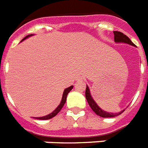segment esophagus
<instances>
[{
    "label": "esophagus",
    "mask_w": 148,
    "mask_h": 148,
    "mask_svg": "<svg viewBox=\"0 0 148 148\" xmlns=\"http://www.w3.org/2000/svg\"><path fill=\"white\" fill-rule=\"evenodd\" d=\"M75 80L77 81H83L84 80V77L83 76H81V75H77V76L75 77Z\"/></svg>",
    "instance_id": "34e87169"
}]
</instances>
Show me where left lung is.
I'll return each instance as SVG.
<instances>
[{"label": "left lung", "mask_w": 148, "mask_h": 148, "mask_svg": "<svg viewBox=\"0 0 148 148\" xmlns=\"http://www.w3.org/2000/svg\"><path fill=\"white\" fill-rule=\"evenodd\" d=\"M114 41L116 43H126V44H128V45H131L132 46H135L134 44L130 38L126 36L125 34H124L121 32L120 31H114ZM85 96L86 99H87V101L89 103L90 108L92 109L93 111L95 112V114L97 115H99L100 117H116V116H118L124 112V110L120 111L119 113H109L107 112V111H104L103 110H102L101 108H99V106L97 105V103L95 102V100L92 98V96L90 95V89L88 88V86H87L86 88V91H85Z\"/></svg>", "instance_id": "left-lung-1"}]
</instances>
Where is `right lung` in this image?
Instances as JSON below:
<instances>
[{
  "instance_id": "right-lung-1",
  "label": "right lung",
  "mask_w": 148,
  "mask_h": 148,
  "mask_svg": "<svg viewBox=\"0 0 148 148\" xmlns=\"http://www.w3.org/2000/svg\"><path fill=\"white\" fill-rule=\"evenodd\" d=\"M32 35H34V34H29V35L26 36V37H25L24 39H22L21 41L24 40L25 39H27V38H29V37H31ZM72 88H73V86H71V87L66 88V89L64 90V93H63V96H62V99H61V101H60V104L58 106V108H56L55 110H53V112L51 113L50 114L46 115V116H44V117H34V118H36V119H39V120H48V119H51V118H52V117H55L56 115L58 114V113L60 112V110L62 109V108L64 107V105L65 102H66V100H67V95H68V93H69L70 91L72 90Z\"/></svg>"
}]
</instances>
